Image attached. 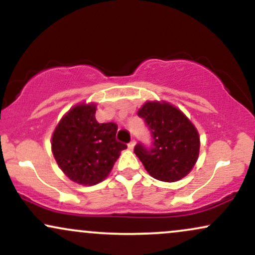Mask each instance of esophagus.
Listing matches in <instances>:
<instances>
[{"mask_svg":"<svg viewBox=\"0 0 255 255\" xmlns=\"http://www.w3.org/2000/svg\"><path fill=\"white\" fill-rule=\"evenodd\" d=\"M134 146H135V141H134V140H131L129 144H128V148H129V150H133Z\"/></svg>","mask_w":255,"mask_h":255,"instance_id":"obj_1","label":"esophagus"}]
</instances>
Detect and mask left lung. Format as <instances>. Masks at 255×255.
<instances>
[{
    "label": "left lung",
    "instance_id": "obj_1",
    "mask_svg": "<svg viewBox=\"0 0 255 255\" xmlns=\"http://www.w3.org/2000/svg\"><path fill=\"white\" fill-rule=\"evenodd\" d=\"M145 120L153 145L137 144L134 153L156 180L176 182L191 172L200 151V136L191 120L165 101H147L137 110Z\"/></svg>",
    "mask_w": 255,
    "mask_h": 255
}]
</instances>
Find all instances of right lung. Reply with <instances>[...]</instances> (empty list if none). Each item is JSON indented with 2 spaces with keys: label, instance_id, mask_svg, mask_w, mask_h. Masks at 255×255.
<instances>
[{
  "label": "right lung",
  "instance_id": "add662e5",
  "mask_svg": "<svg viewBox=\"0 0 255 255\" xmlns=\"http://www.w3.org/2000/svg\"><path fill=\"white\" fill-rule=\"evenodd\" d=\"M96 103L74 105L60 120L51 136V151L61 170L72 181L92 186L110 174L125 144L116 140L118 126L99 124Z\"/></svg>",
  "mask_w": 255,
  "mask_h": 255
}]
</instances>
